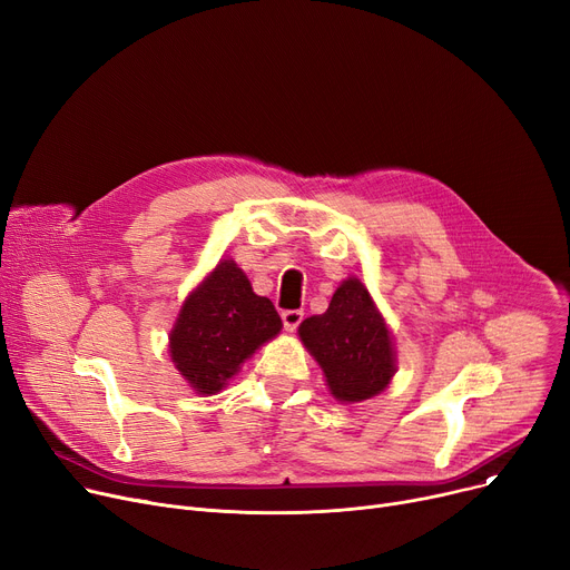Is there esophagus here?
<instances>
[{
    "label": "esophagus",
    "mask_w": 570,
    "mask_h": 570,
    "mask_svg": "<svg viewBox=\"0 0 570 570\" xmlns=\"http://www.w3.org/2000/svg\"><path fill=\"white\" fill-rule=\"evenodd\" d=\"M283 326H285V331H296V326L301 324V320H304V313L301 311H283Z\"/></svg>",
    "instance_id": "1"
}]
</instances>
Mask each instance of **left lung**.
<instances>
[{
	"mask_svg": "<svg viewBox=\"0 0 570 570\" xmlns=\"http://www.w3.org/2000/svg\"><path fill=\"white\" fill-rule=\"evenodd\" d=\"M298 336L322 365L331 393L343 403L377 395L395 373L391 333L356 278L336 289L324 315L301 322Z\"/></svg>",
	"mask_w": 570,
	"mask_h": 570,
	"instance_id": "8db88e82",
	"label": "left lung"
}]
</instances>
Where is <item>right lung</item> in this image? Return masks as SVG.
<instances>
[{"instance_id":"right-lung-1","label":"right lung","mask_w":570,"mask_h":570,"mask_svg":"<svg viewBox=\"0 0 570 570\" xmlns=\"http://www.w3.org/2000/svg\"><path fill=\"white\" fill-rule=\"evenodd\" d=\"M281 315L257 296L232 259L220 262L184 301L170 333L177 371L197 393H218L239 365L281 333Z\"/></svg>"}]
</instances>
